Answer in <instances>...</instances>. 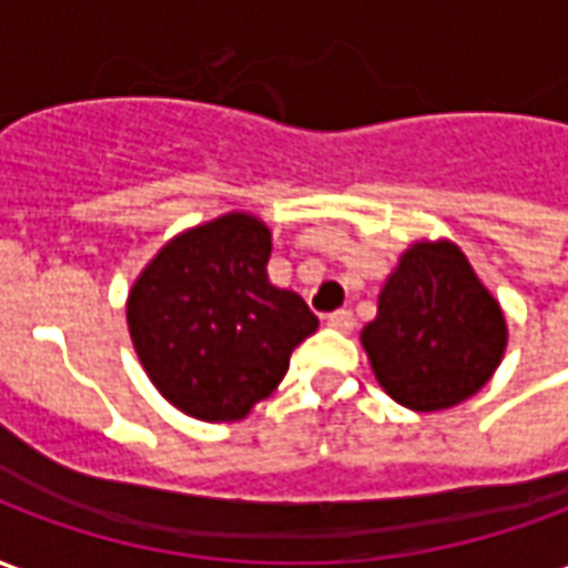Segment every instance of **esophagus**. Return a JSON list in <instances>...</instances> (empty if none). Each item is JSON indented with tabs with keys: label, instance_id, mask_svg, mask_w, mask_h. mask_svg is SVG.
I'll list each match as a JSON object with an SVG mask.
<instances>
[{
	"label": "esophagus",
	"instance_id": "1",
	"mask_svg": "<svg viewBox=\"0 0 568 568\" xmlns=\"http://www.w3.org/2000/svg\"><path fill=\"white\" fill-rule=\"evenodd\" d=\"M325 322L337 328V332H353L356 328V316H353V310H334L325 316Z\"/></svg>",
	"mask_w": 568,
	"mask_h": 568
}]
</instances>
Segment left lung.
<instances>
[{
	"instance_id": "left-lung-1",
	"label": "left lung",
	"mask_w": 568,
	"mask_h": 568,
	"mask_svg": "<svg viewBox=\"0 0 568 568\" xmlns=\"http://www.w3.org/2000/svg\"><path fill=\"white\" fill-rule=\"evenodd\" d=\"M505 341L499 304L450 243L407 248L362 332L383 389L423 414L475 395L499 368Z\"/></svg>"
}]
</instances>
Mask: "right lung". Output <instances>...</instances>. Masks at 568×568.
I'll use <instances>...</instances> for the list:
<instances>
[{
    "label": "right lung",
    "mask_w": 568,
    "mask_h": 568,
    "mask_svg": "<svg viewBox=\"0 0 568 568\" xmlns=\"http://www.w3.org/2000/svg\"><path fill=\"white\" fill-rule=\"evenodd\" d=\"M271 231L243 212L175 236L133 285L128 325L142 368L187 417L243 419L320 328L304 297L267 283Z\"/></svg>",
    "instance_id": "right-lung-1"
}]
</instances>
